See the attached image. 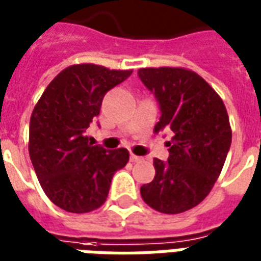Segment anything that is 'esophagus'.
I'll return each mask as SVG.
<instances>
[{
	"label": "esophagus",
	"mask_w": 261,
	"mask_h": 261,
	"mask_svg": "<svg viewBox=\"0 0 261 261\" xmlns=\"http://www.w3.org/2000/svg\"><path fill=\"white\" fill-rule=\"evenodd\" d=\"M130 161H131V162H141L142 158H141V156H137V155H134V153H131Z\"/></svg>",
	"instance_id": "34e87169"
}]
</instances>
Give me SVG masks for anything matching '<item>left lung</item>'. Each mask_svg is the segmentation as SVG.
I'll list each match as a JSON object with an SVG mask.
<instances>
[{"mask_svg": "<svg viewBox=\"0 0 261 261\" xmlns=\"http://www.w3.org/2000/svg\"><path fill=\"white\" fill-rule=\"evenodd\" d=\"M138 76L161 108L153 131H172L168 162L153 159L155 177L140 189L144 201L164 214H180L208 196L232 141L229 117L217 92L186 68H140Z\"/></svg>", "mask_w": 261, "mask_h": 261, "instance_id": "1", "label": "left lung"}]
</instances>
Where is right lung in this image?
Returning <instances> with one entry per match:
<instances>
[{"instance_id": "right-lung-1", "label": "right lung", "mask_w": 261, "mask_h": 261, "mask_svg": "<svg viewBox=\"0 0 261 261\" xmlns=\"http://www.w3.org/2000/svg\"><path fill=\"white\" fill-rule=\"evenodd\" d=\"M131 74V69L71 65L36 103L29 124V155L43 192L57 207L75 214L99 208L113 175L128 162L125 148L109 151L93 145L85 131L100 112L106 92Z\"/></svg>"}]
</instances>
